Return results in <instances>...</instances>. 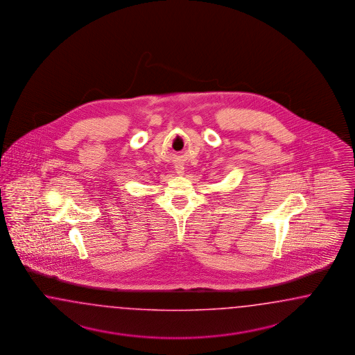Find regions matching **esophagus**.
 Returning <instances> with one entry per match:
<instances>
[{"mask_svg":"<svg viewBox=\"0 0 355 355\" xmlns=\"http://www.w3.org/2000/svg\"><path fill=\"white\" fill-rule=\"evenodd\" d=\"M178 173H182V172H181V171H180V172H178Z\"/></svg>","mask_w":355,"mask_h":355,"instance_id":"obj_1","label":"esophagus"}]
</instances>
